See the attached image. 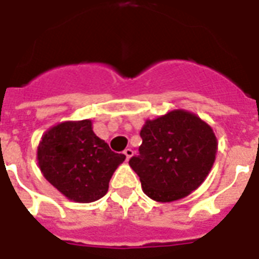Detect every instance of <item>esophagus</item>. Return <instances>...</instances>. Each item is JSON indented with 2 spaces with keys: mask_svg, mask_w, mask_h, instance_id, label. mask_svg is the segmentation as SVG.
<instances>
[{
  "mask_svg": "<svg viewBox=\"0 0 259 259\" xmlns=\"http://www.w3.org/2000/svg\"><path fill=\"white\" fill-rule=\"evenodd\" d=\"M124 155H125L127 160H130V159L132 158V155H134V151H132L131 148H125V150H124Z\"/></svg>",
  "mask_w": 259,
  "mask_h": 259,
  "instance_id": "34e87169",
  "label": "esophagus"
}]
</instances>
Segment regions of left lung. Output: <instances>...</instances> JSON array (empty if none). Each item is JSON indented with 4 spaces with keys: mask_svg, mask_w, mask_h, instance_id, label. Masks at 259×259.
Wrapping results in <instances>:
<instances>
[{
    "mask_svg": "<svg viewBox=\"0 0 259 259\" xmlns=\"http://www.w3.org/2000/svg\"><path fill=\"white\" fill-rule=\"evenodd\" d=\"M139 155L130 160L152 200L169 203L199 187L215 162L218 140L214 130L198 115L172 109L147 119L140 131Z\"/></svg>",
    "mask_w": 259,
    "mask_h": 259,
    "instance_id": "8db88e82",
    "label": "left lung"
}]
</instances>
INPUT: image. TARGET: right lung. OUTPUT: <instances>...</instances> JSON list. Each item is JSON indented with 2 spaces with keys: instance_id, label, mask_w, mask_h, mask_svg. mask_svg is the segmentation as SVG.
I'll use <instances>...</instances> for the list:
<instances>
[{
  "instance_id": "obj_1",
  "label": "right lung",
  "mask_w": 259,
  "mask_h": 259,
  "mask_svg": "<svg viewBox=\"0 0 259 259\" xmlns=\"http://www.w3.org/2000/svg\"><path fill=\"white\" fill-rule=\"evenodd\" d=\"M125 155L113 152L92 130V120H68L51 127L37 147V162L49 183L65 198L91 203L108 191Z\"/></svg>"
}]
</instances>
